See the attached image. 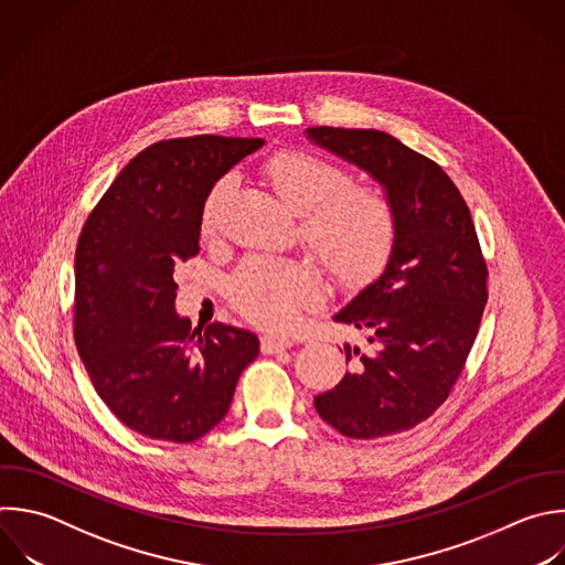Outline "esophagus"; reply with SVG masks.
Wrapping results in <instances>:
<instances>
[{
    "instance_id": "esophagus-1",
    "label": "esophagus",
    "mask_w": 565,
    "mask_h": 565,
    "mask_svg": "<svg viewBox=\"0 0 565 565\" xmlns=\"http://www.w3.org/2000/svg\"><path fill=\"white\" fill-rule=\"evenodd\" d=\"M294 347V340L289 338H280V335H263L260 338V351L271 355V353H280L285 349H291Z\"/></svg>"
}]
</instances>
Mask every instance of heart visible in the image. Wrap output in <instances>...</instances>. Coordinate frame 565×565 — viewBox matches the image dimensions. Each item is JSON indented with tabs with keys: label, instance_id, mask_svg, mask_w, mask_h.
I'll use <instances>...</instances> for the list:
<instances>
[{
	"label": "heart",
	"instance_id": "obj_1",
	"mask_svg": "<svg viewBox=\"0 0 565 565\" xmlns=\"http://www.w3.org/2000/svg\"><path fill=\"white\" fill-rule=\"evenodd\" d=\"M274 192L300 214V236L331 278L347 289L369 282L386 265L397 234L388 196L373 185L353 183L335 163L300 150L274 154L263 168ZM236 179L221 177L203 207V232L214 234ZM230 300L249 322L285 331L302 311L324 298L316 265L291 258H247L230 278Z\"/></svg>",
	"mask_w": 565,
	"mask_h": 565
}]
</instances>
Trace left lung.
<instances>
[{
  "label": "left lung",
  "instance_id": "1",
  "mask_svg": "<svg viewBox=\"0 0 565 565\" xmlns=\"http://www.w3.org/2000/svg\"><path fill=\"white\" fill-rule=\"evenodd\" d=\"M307 135L373 174L397 221L384 274L335 316L373 349L347 344L353 371L313 404L353 439L402 433L446 402L479 331L488 267L470 210L435 161L386 132L318 126Z\"/></svg>",
  "mask_w": 565,
  "mask_h": 565
}]
</instances>
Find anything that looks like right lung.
Returning a JSON list of instances; mask_svg holds the SVG:
<instances>
[{"label": "right lung", "instance_id": "right-lung-1", "mask_svg": "<svg viewBox=\"0 0 565 565\" xmlns=\"http://www.w3.org/2000/svg\"><path fill=\"white\" fill-rule=\"evenodd\" d=\"M263 139L199 135L152 143L90 212L75 254V344L106 406L150 439L190 444L230 411L252 331L192 329L174 311L177 263L199 254L214 183Z\"/></svg>", "mask_w": 565, "mask_h": 565}]
</instances>
